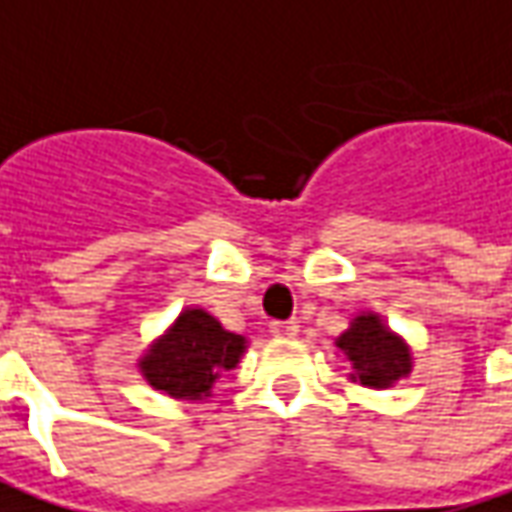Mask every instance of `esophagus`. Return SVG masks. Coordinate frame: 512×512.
<instances>
[{
  "label": "esophagus",
  "instance_id": "34e87169",
  "mask_svg": "<svg viewBox=\"0 0 512 512\" xmlns=\"http://www.w3.org/2000/svg\"><path fill=\"white\" fill-rule=\"evenodd\" d=\"M269 331L274 337H294L300 331V326L294 320H274V323H269Z\"/></svg>",
  "mask_w": 512,
  "mask_h": 512
}]
</instances>
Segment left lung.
Masks as SVG:
<instances>
[{
  "label": "left lung",
  "mask_w": 512,
  "mask_h": 512,
  "mask_svg": "<svg viewBox=\"0 0 512 512\" xmlns=\"http://www.w3.org/2000/svg\"><path fill=\"white\" fill-rule=\"evenodd\" d=\"M337 345L351 360L354 379L368 388H388L411 371V354L405 343L379 323L374 314H360Z\"/></svg>",
  "instance_id": "8db88e82"
}]
</instances>
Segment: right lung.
<instances>
[{
	"mask_svg": "<svg viewBox=\"0 0 512 512\" xmlns=\"http://www.w3.org/2000/svg\"><path fill=\"white\" fill-rule=\"evenodd\" d=\"M243 354V337L232 334L201 309L178 317L175 328L141 362L152 388L175 399H198L212 391L223 371L235 368Z\"/></svg>",
	"mask_w": 512,
	"mask_h": 512,
	"instance_id": "1",
	"label": "right lung"
}]
</instances>
